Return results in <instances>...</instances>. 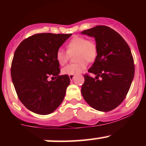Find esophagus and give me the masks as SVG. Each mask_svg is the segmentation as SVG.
I'll list each match as a JSON object with an SVG mask.
<instances>
[{"instance_id": "34e87169", "label": "esophagus", "mask_w": 146, "mask_h": 146, "mask_svg": "<svg viewBox=\"0 0 146 146\" xmlns=\"http://www.w3.org/2000/svg\"><path fill=\"white\" fill-rule=\"evenodd\" d=\"M69 78H70V80H71L72 81V80H73V78H74V75H70Z\"/></svg>"}]
</instances>
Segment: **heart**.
Wrapping results in <instances>:
<instances>
[{
    "label": "heart",
    "mask_w": 146,
    "mask_h": 146,
    "mask_svg": "<svg viewBox=\"0 0 146 146\" xmlns=\"http://www.w3.org/2000/svg\"><path fill=\"white\" fill-rule=\"evenodd\" d=\"M66 50L62 48L57 50L56 59L61 66L68 62L70 57L75 55V64H68L62 69L63 75H77L84 71L88 62H93L98 56V46L95 41L86 40L83 36H75L66 44Z\"/></svg>",
    "instance_id": "heart-1"
}]
</instances>
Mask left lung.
Wrapping results in <instances>:
<instances>
[{
    "label": "left lung",
    "instance_id": "1",
    "mask_svg": "<svg viewBox=\"0 0 146 146\" xmlns=\"http://www.w3.org/2000/svg\"><path fill=\"white\" fill-rule=\"evenodd\" d=\"M81 33L93 37L98 46V56L88 71L96 76L84 75L82 95L94 109L110 111L124 100L133 80L130 48L118 33L107 26L99 25Z\"/></svg>",
    "mask_w": 146,
    "mask_h": 146
}]
</instances>
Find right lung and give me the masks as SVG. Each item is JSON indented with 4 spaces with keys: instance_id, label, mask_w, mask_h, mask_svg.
I'll list each match as a JSON object with an SVG mask.
<instances>
[{
    "instance_id": "right-lung-1",
    "label": "right lung",
    "mask_w": 146,
    "mask_h": 146,
    "mask_svg": "<svg viewBox=\"0 0 146 146\" xmlns=\"http://www.w3.org/2000/svg\"><path fill=\"white\" fill-rule=\"evenodd\" d=\"M71 35L38 33L24 40L15 51L11 67L12 82L19 100L33 113L48 115L64 100L70 78L59 75L56 54ZM50 76L56 80L48 81Z\"/></svg>"
}]
</instances>
